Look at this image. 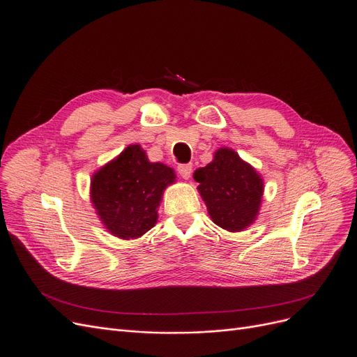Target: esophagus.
I'll use <instances>...</instances> for the list:
<instances>
[{"mask_svg": "<svg viewBox=\"0 0 357 357\" xmlns=\"http://www.w3.org/2000/svg\"><path fill=\"white\" fill-rule=\"evenodd\" d=\"M178 174L183 178V179H188L192 174V165L187 163V165H179L178 166Z\"/></svg>", "mask_w": 357, "mask_h": 357, "instance_id": "obj_1", "label": "esophagus"}]
</instances>
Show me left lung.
Here are the masks:
<instances>
[{
  "mask_svg": "<svg viewBox=\"0 0 357 357\" xmlns=\"http://www.w3.org/2000/svg\"><path fill=\"white\" fill-rule=\"evenodd\" d=\"M208 215L220 228L238 232L255 222L263 195L257 172L231 149L215 153L213 162L194 172Z\"/></svg>",
  "mask_w": 357,
  "mask_h": 357,
  "instance_id": "obj_1",
  "label": "left lung"
}]
</instances>
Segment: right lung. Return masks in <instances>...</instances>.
Returning a JSON list of instances; mask_svg holds the SVG:
<instances>
[{
  "mask_svg": "<svg viewBox=\"0 0 357 357\" xmlns=\"http://www.w3.org/2000/svg\"><path fill=\"white\" fill-rule=\"evenodd\" d=\"M174 181L170 167L149 162L141 145H129L92 176L91 200L114 236L138 238L154 227L163 190Z\"/></svg>",
  "mask_w": 357,
  "mask_h": 357,
  "instance_id": "obj_1",
  "label": "right lung"
}]
</instances>
